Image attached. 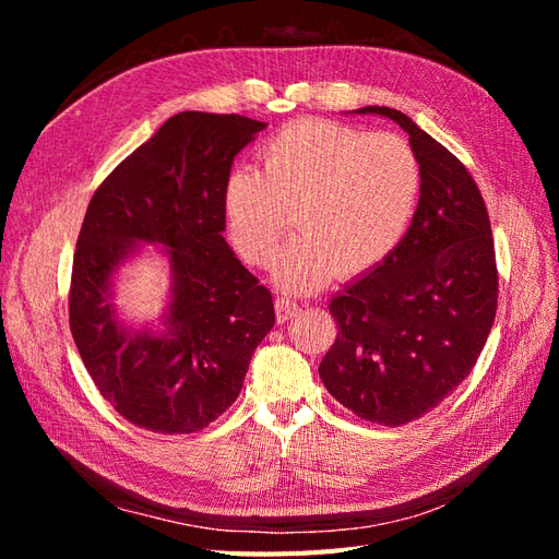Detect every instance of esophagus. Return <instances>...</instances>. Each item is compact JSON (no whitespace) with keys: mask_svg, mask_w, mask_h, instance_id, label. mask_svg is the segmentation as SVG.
I'll list each match as a JSON object with an SVG mask.
<instances>
[{"mask_svg":"<svg viewBox=\"0 0 559 559\" xmlns=\"http://www.w3.org/2000/svg\"><path fill=\"white\" fill-rule=\"evenodd\" d=\"M296 312H298V302L296 300L286 298V296H277L275 298V317H277L280 324H284V321H289Z\"/></svg>","mask_w":559,"mask_h":559,"instance_id":"34e87169","label":"esophagus"}]
</instances>
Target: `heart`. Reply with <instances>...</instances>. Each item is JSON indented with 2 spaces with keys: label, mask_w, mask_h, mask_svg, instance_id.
<instances>
[{
  "label": "heart",
  "mask_w": 559,
  "mask_h": 559,
  "mask_svg": "<svg viewBox=\"0 0 559 559\" xmlns=\"http://www.w3.org/2000/svg\"><path fill=\"white\" fill-rule=\"evenodd\" d=\"M421 191L415 148L399 134L302 118L261 146V173L238 170L224 186V222L238 257L273 263L286 289L314 292L337 273L357 277L380 265L408 230Z\"/></svg>",
  "instance_id": "1"
}]
</instances>
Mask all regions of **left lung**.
<instances>
[{"mask_svg":"<svg viewBox=\"0 0 559 559\" xmlns=\"http://www.w3.org/2000/svg\"><path fill=\"white\" fill-rule=\"evenodd\" d=\"M421 165L408 233L331 300L337 335L319 364L329 394L361 419L401 427L436 408L476 366L497 314L492 226L466 165L389 107Z\"/></svg>","mask_w":559,"mask_h":559,"instance_id":"left-lung-1","label":"left lung"}]
</instances>
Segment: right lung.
Listing matches in <instances>:
<instances>
[{
  "label": "right lung",
  "mask_w": 559,
  "mask_h": 559,
  "mask_svg": "<svg viewBox=\"0 0 559 559\" xmlns=\"http://www.w3.org/2000/svg\"><path fill=\"white\" fill-rule=\"evenodd\" d=\"M265 123L181 111L97 186L70 284L74 343L114 411L154 433H193L238 399L253 349L275 324L273 296L224 240V186ZM138 241L165 243L174 302L164 331L130 332L108 302L112 270Z\"/></svg>",
  "instance_id": "add662e5"
}]
</instances>
